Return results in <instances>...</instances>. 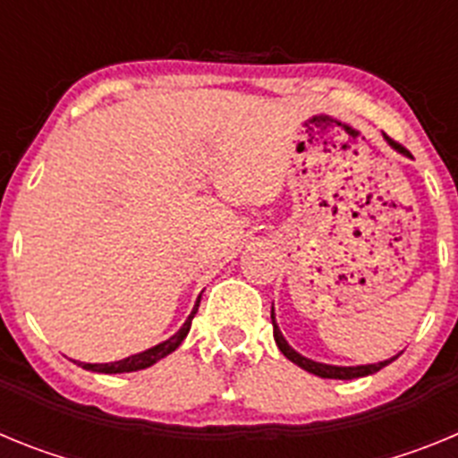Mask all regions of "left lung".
Returning <instances> with one entry per match:
<instances>
[{
	"mask_svg": "<svg viewBox=\"0 0 458 458\" xmlns=\"http://www.w3.org/2000/svg\"><path fill=\"white\" fill-rule=\"evenodd\" d=\"M386 140L390 141V147H394L399 153H406V148L402 147V144H396V141H392L390 137L386 135ZM270 318H273V337H275V344L279 346V351L286 355V358L293 362V365H298L301 369L310 371V374L314 376H321V378H339V380H353V378H362V376H369V374H376V371H380L383 367H387L392 362V360H396L399 355H394V358L390 360H383V362H376V365H358V367H337V365H323V362H314V360L305 358V355H301L298 351H293L289 346V342H286L284 337H282V333H279L277 323H275V314L270 311Z\"/></svg>",
	"mask_w": 458,
	"mask_h": 458,
	"instance_id": "left-lung-1",
	"label": "left lung"
}]
</instances>
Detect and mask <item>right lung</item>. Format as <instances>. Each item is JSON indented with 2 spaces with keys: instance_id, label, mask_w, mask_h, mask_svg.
Masks as SVG:
<instances>
[{
  "instance_id": "right-lung-1",
  "label": "right lung",
  "mask_w": 458,
  "mask_h": 458,
  "mask_svg": "<svg viewBox=\"0 0 458 458\" xmlns=\"http://www.w3.org/2000/svg\"><path fill=\"white\" fill-rule=\"evenodd\" d=\"M199 301H201V295H199V298H197V302H194V310L190 311L188 321H185L183 326H181L179 333L172 335V337H169V339H165L163 344H157V346H153V349L141 351V353L131 355V358L116 360V362H105V365H87V362H82V369L98 371V374H125V371H140V369H147V367L156 365L157 360L167 358L169 353H174V351L179 349L181 342H183V339L188 337L194 314H197V310H199Z\"/></svg>"
}]
</instances>
